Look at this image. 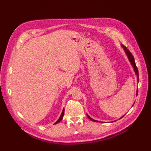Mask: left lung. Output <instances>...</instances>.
I'll use <instances>...</instances> for the list:
<instances>
[{
    "mask_svg": "<svg viewBox=\"0 0 151 151\" xmlns=\"http://www.w3.org/2000/svg\"><path fill=\"white\" fill-rule=\"evenodd\" d=\"M122 47L124 48V50H125V52H126V53H127V56H128V57H129V60L130 61V62H131V63H132V65H133V67H134V71L135 72V74L137 75V80L139 81V71H138V68H137V66H136V64H135V60H134V56L132 55V53L129 51V50H128L127 48V47H125V46H123V45H122ZM137 94H138V89H137ZM134 104L132 105V106H134ZM88 117L89 118V119L91 120H92V121H93V122H98V121H96V120H93V119H92V118H90L88 115Z\"/></svg>",
    "mask_w": 151,
    "mask_h": 151,
    "instance_id": "1",
    "label": "left lung"
}]
</instances>
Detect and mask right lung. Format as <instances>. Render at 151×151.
I'll return each instance as SVG.
<instances>
[{"instance_id":"obj_1","label":"right lung","mask_w":151,"mask_h":151,"mask_svg":"<svg viewBox=\"0 0 151 151\" xmlns=\"http://www.w3.org/2000/svg\"><path fill=\"white\" fill-rule=\"evenodd\" d=\"M63 115H64V108L63 109V111H62V114H61V115H60V118H59V119L54 123V124H57V123H59L60 122L61 120H62V118H63Z\"/></svg>"}]
</instances>
